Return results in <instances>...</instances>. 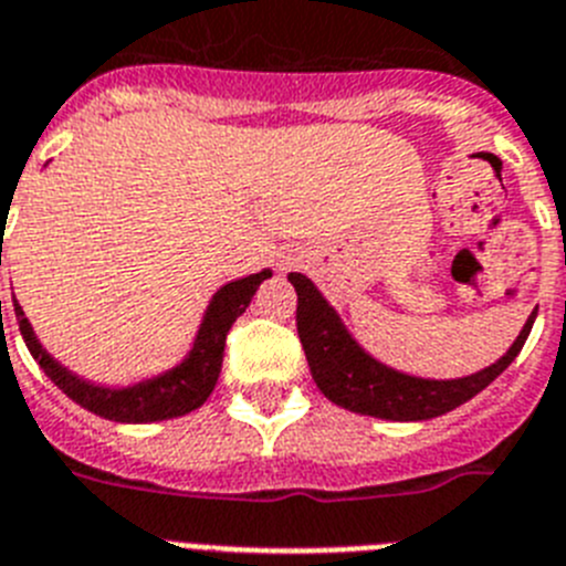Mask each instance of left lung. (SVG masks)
I'll list each match as a JSON object with an SVG mask.
<instances>
[{
  "label": "left lung",
  "instance_id": "left-lung-1",
  "mask_svg": "<svg viewBox=\"0 0 566 566\" xmlns=\"http://www.w3.org/2000/svg\"><path fill=\"white\" fill-rule=\"evenodd\" d=\"M297 292V335L306 352L308 369L332 403L357 415H371L384 421H429L438 415L452 412L455 407L484 392L506 366L518 357L526 335L533 329L535 312L526 317L524 329L513 346L486 369L463 375V378L434 380L407 375L392 366L380 364L360 343L352 337L346 323L335 312L321 289L301 272L289 274Z\"/></svg>",
  "mask_w": 566,
  "mask_h": 566
}]
</instances>
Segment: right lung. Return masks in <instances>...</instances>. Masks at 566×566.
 <instances>
[{"label":"right lung","mask_w":566,"mask_h":566,"mask_svg":"<svg viewBox=\"0 0 566 566\" xmlns=\"http://www.w3.org/2000/svg\"><path fill=\"white\" fill-rule=\"evenodd\" d=\"M0 265H2V245H0ZM272 277V269H263L258 274H245L240 280H231L226 286L214 292L209 301V308L202 315L200 329H197L195 343L188 355L180 364L171 369L159 371L154 378L137 380L132 386H103L94 380H85L80 375L62 366L51 352L40 343V337L33 335L31 321L25 317L22 306L13 301V312H17L19 332L25 340L28 352L33 360H40L42 371L53 384L60 386L67 398L80 403L82 409L99 415L105 421L117 423H154L168 421V418H180V415L195 412L202 407L209 395L214 392L220 369H223V352H226V335H229L231 323L243 315L249 308L251 297L260 289L263 280ZM2 315V301H0Z\"/></svg>","instance_id":"obj_1"}]
</instances>
